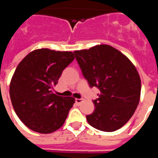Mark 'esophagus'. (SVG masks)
<instances>
[{
	"label": "esophagus",
	"mask_w": 158,
	"mask_h": 158,
	"mask_svg": "<svg viewBox=\"0 0 158 158\" xmlns=\"http://www.w3.org/2000/svg\"><path fill=\"white\" fill-rule=\"evenodd\" d=\"M82 99H78V98H76L75 99V102H76V104H80L82 102Z\"/></svg>",
	"instance_id": "34e87169"
}]
</instances>
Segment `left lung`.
Segmentation results:
<instances>
[{"label":"left lung","instance_id":"8db88e82","mask_svg":"<svg viewBox=\"0 0 158 158\" xmlns=\"http://www.w3.org/2000/svg\"><path fill=\"white\" fill-rule=\"evenodd\" d=\"M79 66L89 86L100 89L93 100V114L86 115L92 127L106 132L119 129L129 121L139 105L141 79L133 63L109 45L75 51Z\"/></svg>","mask_w":158,"mask_h":158}]
</instances>
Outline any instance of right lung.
I'll use <instances>...</instances> for the list:
<instances>
[{
    "label": "right lung",
    "mask_w": 158,
    "mask_h": 158,
    "mask_svg": "<svg viewBox=\"0 0 158 158\" xmlns=\"http://www.w3.org/2000/svg\"><path fill=\"white\" fill-rule=\"evenodd\" d=\"M74 58L69 51L43 48L29 53L17 65L9 94L15 112L31 130L50 134L64 124L75 99L58 96L53 88Z\"/></svg>",
    "instance_id": "right-lung-1"
}]
</instances>
